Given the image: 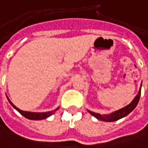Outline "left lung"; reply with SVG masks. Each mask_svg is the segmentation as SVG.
Segmentation results:
<instances>
[{
    "instance_id": "left-lung-1",
    "label": "left lung",
    "mask_w": 148,
    "mask_h": 148,
    "mask_svg": "<svg viewBox=\"0 0 148 148\" xmlns=\"http://www.w3.org/2000/svg\"><path fill=\"white\" fill-rule=\"evenodd\" d=\"M140 95H141V88H140V90L138 92V94L136 95V96L135 97L134 100L132 101L131 104H129L128 106H126V107H124V108L118 110L116 111L111 113L110 115L101 116L100 114L95 113V112H92V111H90V110H89V112L93 116H95V117L97 118L98 120H100V121H117L121 118L126 116L129 113H131L136 108V106L138 104L139 99H140Z\"/></svg>"
}]
</instances>
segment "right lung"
I'll use <instances>...</instances> for the list:
<instances>
[{
  "mask_svg": "<svg viewBox=\"0 0 148 148\" xmlns=\"http://www.w3.org/2000/svg\"><path fill=\"white\" fill-rule=\"evenodd\" d=\"M8 99V98H7ZM10 104L13 106L14 108L16 109L21 115H22L24 117L27 118V119H30V120H42V119H46L48 116H52L53 114V111H48V112H42V113H37V112H30V111H24V110H22L20 109H18L17 107H16L14 106L13 104L12 103V101L8 99ZM58 108H57L55 110H57Z\"/></svg>",
  "mask_w": 148,
  "mask_h": 148,
  "instance_id": "add662e5",
  "label": "right lung"
}]
</instances>
